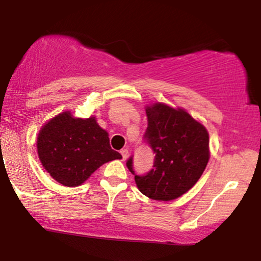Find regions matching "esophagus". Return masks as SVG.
<instances>
[{
	"label": "esophagus",
	"mask_w": 261,
	"mask_h": 261,
	"mask_svg": "<svg viewBox=\"0 0 261 261\" xmlns=\"http://www.w3.org/2000/svg\"><path fill=\"white\" fill-rule=\"evenodd\" d=\"M120 153H121V155H122V160H126L128 158V149L127 148L121 149Z\"/></svg>",
	"instance_id": "esophagus-1"
}]
</instances>
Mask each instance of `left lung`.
Segmentation results:
<instances>
[{
  "label": "left lung",
  "mask_w": 261,
  "mask_h": 261,
  "mask_svg": "<svg viewBox=\"0 0 261 261\" xmlns=\"http://www.w3.org/2000/svg\"><path fill=\"white\" fill-rule=\"evenodd\" d=\"M148 127L145 139L155 153L146 176H137L133 158L127 167L141 194L160 202L173 201L188 192L204 172L210 158L209 133L183 108L162 102L146 106Z\"/></svg>",
  "instance_id": "8db88e82"
}]
</instances>
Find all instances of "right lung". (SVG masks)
<instances>
[{"mask_svg":"<svg viewBox=\"0 0 261 261\" xmlns=\"http://www.w3.org/2000/svg\"><path fill=\"white\" fill-rule=\"evenodd\" d=\"M37 151L41 165L65 187H80L103 164L121 159L109 144L108 132L95 116L74 117L70 110L48 120L39 130Z\"/></svg>","mask_w":261,"mask_h":261,"instance_id":"obj_1","label":"right lung"}]
</instances>
